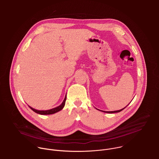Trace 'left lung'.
I'll list each match as a JSON object with an SVG mask.
<instances>
[{
    "mask_svg": "<svg viewBox=\"0 0 159 159\" xmlns=\"http://www.w3.org/2000/svg\"><path fill=\"white\" fill-rule=\"evenodd\" d=\"M125 107H124V108H123V109H120V110H118V111H102V112H107V113H115V112H120V111H121L122 110H123ZM99 110V109H98Z\"/></svg>",
    "mask_w": 159,
    "mask_h": 159,
    "instance_id": "1",
    "label": "left lung"
}]
</instances>
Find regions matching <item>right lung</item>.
<instances>
[{
    "instance_id": "obj_1",
    "label": "right lung",
    "mask_w": 159,
    "mask_h": 159,
    "mask_svg": "<svg viewBox=\"0 0 159 159\" xmlns=\"http://www.w3.org/2000/svg\"><path fill=\"white\" fill-rule=\"evenodd\" d=\"M66 99V96L65 97V99H64L63 102H62L59 106L56 107H55V108H53V109H49V110H46V111H39V110H36V109H34V108H33V107H30V106H29V107H30L34 112L38 113V114L42 115H52V114H54V113H55V112H57L61 111V110L63 108V107H64V106H65V104Z\"/></svg>"
}]
</instances>
